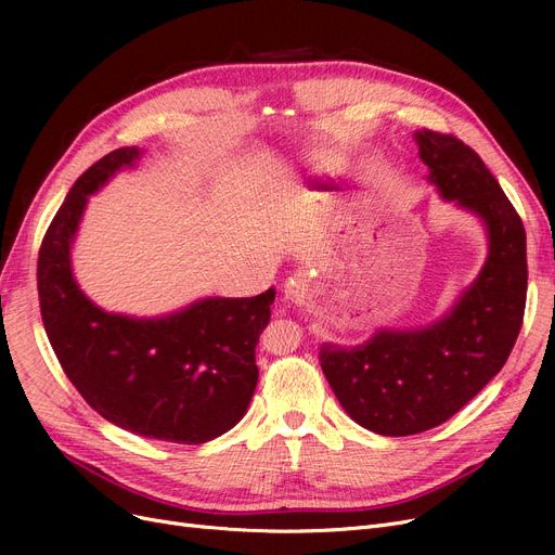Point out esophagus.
Masks as SVG:
<instances>
[{
	"label": "esophagus",
	"instance_id": "obj_1",
	"mask_svg": "<svg viewBox=\"0 0 555 555\" xmlns=\"http://www.w3.org/2000/svg\"><path fill=\"white\" fill-rule=\"evenodd\" d=\"M310 287V279L306 272H295L293 276H289L285 283H283V301H289V304H299L304 301L306 293Z\"/></svg>",
	"mask_w": 555,
	"mask_h": 555
}]
</instances>
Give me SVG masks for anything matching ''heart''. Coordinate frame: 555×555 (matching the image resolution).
Segmentation results:
<instances>
[{"label":"heart","instance_id":"b5f03b06","mask_svg":"<svg viewBox=\"0 0 555 555\" xmlns=\"http://www.w3.org/2000/svg\"><path fill=\"white\" fill-rule=\"evenodd\" d=\"M306 168H308V175H319V178H322V175H328L331 170H335V164L324 157H312L306 164Z\"/></svg>","mask_w":555,"mask_h":555}]
</instances>
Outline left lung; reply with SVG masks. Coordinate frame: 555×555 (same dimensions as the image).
Masks as SVG:
<instances>
[{"mask_svg":"<svg viewBox=\"0 0 555 555\" xmlns=\"http://www.w3.org/2000/svg\"><path fill=\"white\" fill-rule=\"evenodd\" d=\"M414 139L441 197L483 222L488 258L436 322L319 348L344 412L383 436L421 434L468 404L506 364L527 304V233L500 182L461 139L434 130H418Z\"/></svg>","mask_w":555,"mask_h":555,"instance_id":"1","label":"left lung"}]
</instances>
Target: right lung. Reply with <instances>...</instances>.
Segmentation results:
<instances>
[{
    "label": "right lung",
    "mask_w": 555,
    "mask_h": 555,
    "mask_svg": "<svg viewBox=\"0 0 555 555\" xmlns=\"http://www.w3.org/2000/svg\"><path fill=\"white\" fill-rule=\"evenodd\" d=\"M141 155L112 151L67 193L38 256L40 312L57 362L92 410L145 439L199 446L245 416L258 383L256 344L276 293L207 297L151 319L105 312L85 297L72 245L87 199Z\"/></svg>",
    "instance_id": "right-lung-1"
}]
</instances>
